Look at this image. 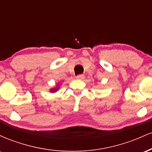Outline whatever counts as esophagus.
<instances>
[{
  "instance_id": "esophagus-1",
  "label": "esophagus",
  "mask_w": 152,
  "mask_h": 152,
  "mask_svg": "<svg viewBox=\"0 0 152 152\" xmlns=\"http://www.w3.org/2000/svg\"><path fill=\"white\" fill-rule=\"evenodd\" d=\"M84 78H85L84 75L80 74V75H78V76H76V78H77V79H79V80H83Z\"/></svg>"
}]
</instances>
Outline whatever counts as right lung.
I'll list each match as a JSON object with an SVG mask.
<instances>
[{
	"label": "right lung",
	"mask_w": 152,
	"mask_h": 152,
	"mask_svg": "<svg viewBox=\"0 0 152 152\" xmlns=\"http://www.w3.org/2000/svg\"><path fill=\"white\" fill-rule=\"evenodd\" d=\"M59 87H60V84H57L55 87H53V88H50V91L51 92V93H55V92H56L59 89Z\"/></svg>",
	"instance_id": "obj_1"
}]
</instances>
